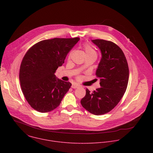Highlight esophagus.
I'll return each mask as SVG.
<instances>
[{
	"label": "esophagus",
	"mask_w": 153,
	"mask_h": 153,
	"mask_svg": "<svg viewBox=\"0 0 153 153\" xmlns=\"http://www.w3.org/2000/svg\"><path fill=\"white\" fill-rule=\"evenodd\" d=\"M79 86H80V85H79L76 84V83H73L72 85V86H71V87H72L73 88H78V87H79Z\"/></svg>",
	"instance_id": "esophagus-1"
}]
</instances>
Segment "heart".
<instances>
[{"label": "heart", "instance_id": "heart-1", "mask_svg": "<svg viewBox=\"0 0 153 153\" xmlns=\"http://www.w3.org/2000/svg\"><path fill=\"white\" fill-rule=\"evenodd\" d=\"M84 50L85 54H96L95 51L88 45H85L84 46Z\"/></svg>", "mask_w": 153, "mask_h": 153}]
</instances>
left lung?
I'll list each match as a JSON object with an SVG mask.
<instances>
[{"instance_id": "1", "label": "left lung", "mask_w": 153, "mask_h": 153, "mask_svg": "<svg viewBox=\"0 0 153 153\" xmlns=\"http://www.w3.org/2000/svg\"><path fill=\"white\" fill-rule=\"evenodd\" d=\"M99 48L102 57L96 70L100 88L86 95L80 103L86 110L94 115H102L111 111L126 91L129 68L122 50L114 43L102 39L91 40Z\"/></svg>"}]
</instances>
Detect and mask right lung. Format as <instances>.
<instances>
[{
	"label": "right lung",
	"mask_w": 153,
	"mask_h": 153,
	"mask_svg": "<svg viewBox=\"0 0 153 153\" xmlns=\"http://www.w3.org/2000/svg\"><path fill=\"white\" fill-rule=\"evenodd\" d=\"M79 40L75 37L42 40L25 54L20 65L19 80L26 100L35 110L53 111L70 88L71 83L57 79L55 73Z\"/></svg>",
	"instance_id": "obj_1"
}]
</instances>
